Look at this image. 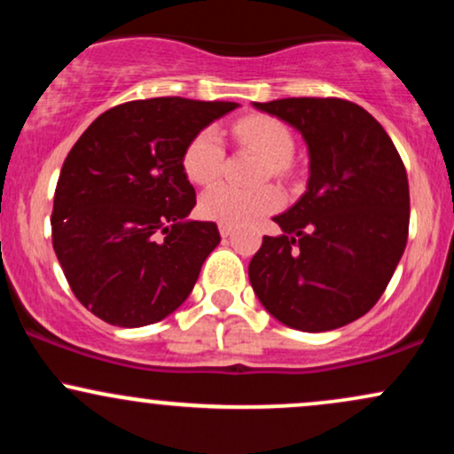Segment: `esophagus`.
I'll return each mask as SVG.
<instances>
[{
    "label": "esophagus",
    "mask_w": 454,
    "mask_h": 454,
    "mask_svg": "<svg viewBox=\"0 0 454 454\" xmlns=\"http://www.w3.org/2000/svg\"><path fill=\"white\" fill-rule=\"evenodd\" d=\"M220 234L222 237H231L232 226H226V223H220Z\"/></svg>",
    "instance_id": "1"
}]
</instances>
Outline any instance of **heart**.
Returning <instances> with one entry per match:
<instances>
[{
	"instance_id": "1",
	"label": "heart",
	"mask_w": 454,
	"mask_h": 454,
	"mask_svg": "<svg viewBox=\"0 0 454 454\" xmlns=\"http://www.w3.org/2000/svg\"><path fill=\"white\" fill-rule=\"evenodd\" d=\"M232 137L243 147L256 151L264 158L260 181L290 179L294 175L293 153L294 137L290 128L270 114L252 113L232 123ZM187 179L196 185H209L217 179L223 166V145L213 128H202L187 140L181 158ZM281 192L275 185H260L256 190H237L220 184L202 194L198 209L202 217L226 226H249L267 213L281 207Z\"/></svg>"
}]
</instances>
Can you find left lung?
I'll list each match as a JSON object with an SVG mask.
<instances>
[{"mask_svg":"<svg viewBox=\"0 0 454 454\" xmlns=\"http://www.w3.org/2000/svg\"><path fill=\"white\" fill-rule=\"evenodd\" d=\"M260 111L303 134L307 192L273 217L249 281L270 316L296 331L354 322L378 303L408 243V173L393 140L363 106L341 98H284Z\"/></svg>","mask_w":454,"mask_h":454,"instance_id":"obj_1","label":"left lung"}]
</instances>
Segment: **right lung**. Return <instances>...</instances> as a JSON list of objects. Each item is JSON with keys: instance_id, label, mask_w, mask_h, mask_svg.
I'll list each match as a JSON object with an SVG mask.
<instances>
[{"instance_id": "add662e5", "label": "right lung", "mask_w": 454, "mask_h": 454, "mask_svg": "<svg viewBox=\"0 0 454 454\" xmlns=\"http://www.w3.org/2000/svg\"><path fill=\"white\" fill-rule=\"evenodd\" d=\"M234 102L149 98L102 113L70 149L57 181L53 249L72 293L114 326H145L179 307L220 243L181 164L198 129Z\"/></svg>"}]
</instances>
